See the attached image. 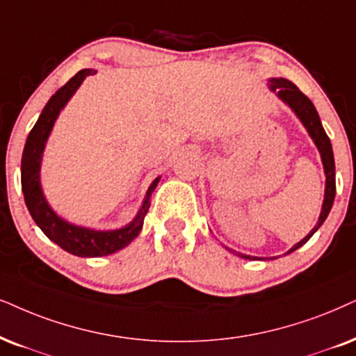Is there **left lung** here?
Segmentation results:
<instances>
[{"label":"left lung","instance_id":"1","mask_svg":"<svg viewBox=\"0 0 356 356\" xmlns=\"http://www.w3.org/2000/svg\"><path fill=\"white\" fill-rule=\"evenodd\" d=\"M269 83H271L273 92H276L277 97L281 98V100H284L287 105H289L292 110L296 111V115L299 116L305 128H307L309 134L312 136L314 143H316V146L318 147V151H321L323 169H325V175H327L325 199H323V205H322L321 217H318V222H317L316 227H314V230L310 232L309 235L304 238V240H300L298 245H294L289 251H287V253H292V251H296L298 248H300L302 245H305V243L310 240V236H312L314 233H316L318 228H321V225L325 222V218H327L328 211H330V209H332V205H334V199H335V161H334V151H332L330 139H328L325 129H323V126L321 123V118H318V113H317L316 106H314V103L310 102L309 98L305 97L304 93L300 92V90L296 87L294 83L289 82L287 79H271V80H269ZM238 256H241V258H246V259H251V256H248V254L238 253Z\"/></svg>","mask_w":356,"mask_h":356}]
</instances>
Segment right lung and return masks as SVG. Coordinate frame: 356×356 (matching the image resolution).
I'll return each mask as SVG.
<instances>
[{
    "mask_svg": "<svg viewBox=\"0 0 356 356\" xmlns=\"http://www.w3.org/2000/svg\"><path fill=\"white\" fill-rule=\"evenodd\" d=\"M93 74H95V70L92 69L80 70L64 87H60L54 93L51 100L47 102V105L44 106L39 120L35 121L34 128L31 129L28 139H26L21 161V187L31 217L34 218V222L38 223V227L44 232V235L49 240H52L62 250H65L67 253L82 256V258L106 256L129 245L141 232L143 222H145V217L151 205V193L154 192L157 182H159V179H156L151 184L149 191L146 193L145 204L139 209L136 218L129 225H126L124 228H121V230L95 232L88 230V228L75 227V225H70L62 218H58L51 210V207L47 205L39 186V165L44 146H46L49 133H51L58 111L64 108L69 98L74 95L75 90L83 82V79Z\"/></svg>",
    "mask_w": 356,
    "mask_h": 356,
    "instance_id": "right-lung-1",
    "label": "right lung"
}]
</instances>
